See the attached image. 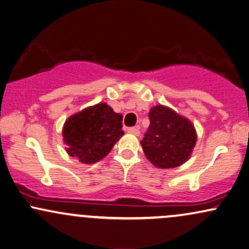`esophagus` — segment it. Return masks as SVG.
I'll list each match as a JSON object with an SVG mask.
<instances>
[{
    "label": "esophagus",
    "mask_w": 249,
    "mask_h": 249,
    "mask_svg": "<svg viewBox=\"0 0 249 249\" xmlns=\"http://www.w3.org/2000/svg\"><path fill=\"white\" fill-rule=\"evenodd\" d=\"M127 132H128V133H132V134H134V135H139L140 134L139 128H137V127H128L127 128Z\"/></svg>",
    "instance_id": "34e87169"
}]
</instances>
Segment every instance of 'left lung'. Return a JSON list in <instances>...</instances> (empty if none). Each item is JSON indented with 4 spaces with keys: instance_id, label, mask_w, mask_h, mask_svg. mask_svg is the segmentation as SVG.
<instances>
[{
    "instance_id": "8db88e82",
    "label": "left lung",
    "mask_w": 249,
    "mask_h": 249,
    "mask_svg": "<svg viewBox=\"0 0 249 249\" xmlns=\"http://www.w3.org/2000/svg\"><path fill=\"white\" fill-rule=\"evenodd\" d=\"M149 121L141 140L147 159L160 169L177 168L186 162L196 142L193 124L161 105L150 109Z\"/></svg>"
}]
</instances>
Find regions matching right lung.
<instances>
[{"instance_id": "1", "label": "right lung", "mask_w": 249, "mask_h": 249, "mask_svg": "<svg viewBox=\"0 0 249 249\" xmlns=\"http://www.w3.org/2000/svg\"><path fill=\"white\" fill-rule=\"evenodd\" d=\"M123 116L107 103H99L72 115L63 127L67 152L85 164L99 162L121 139Z\"/></svg>"}]
</instances>
